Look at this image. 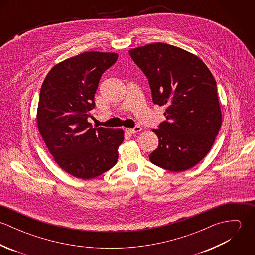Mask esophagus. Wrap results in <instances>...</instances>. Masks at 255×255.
Returning <instances> with one entry per match:
<instances>
[{
	"mask_svg": "<svg viewBox=\"0 0 255 255\" xmlns=\"http://www.w3.org/2000/svg\"><path fill=\"white\" fill-rule=\"evenodd\" d=\"M141 129H142V128H141L140 127L136 126V127H134L133 128H127L126 131L128 132V133H130V134H134V133H137V132L141 131Z\"/></svg>",
	"mask_w": 255,
	"mask_h": 255,
	"instance_id": "1",
	"label": "esophagus"
}]
</instances>
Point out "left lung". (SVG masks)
<instances>
[{
    "label": "left lung",
    "mask_w": 255,
    "mask_h": 255,
    "mask_svg": "<svg viewBox=\"0 0 255 255\" xmlns=\"http://www.w3.org/2000/svg\"><path fill=\"white\" fill-rule=\"evenodd\" d=\"M148 78L154 104L166 121L153 129L159 145L151 163L172 172L194 167L210 151L222 124L216 81L206 65L179 47L153 43L129 50Z\"/></svg>",
    "instance_id": "left-lung-1"
}]
</instances>
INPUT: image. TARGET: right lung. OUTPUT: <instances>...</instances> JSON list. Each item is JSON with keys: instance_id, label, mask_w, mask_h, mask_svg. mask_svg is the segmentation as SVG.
Instances as JSON below:
<instances>
[{"instance_id": "1", "label": "right lung", "mask_w": 255, "mask_h": 255, "mask_svg": "<svg viewBox=\"0 0 255 255\" xmlns=\"http://www.w3.org/2000/svg\"><path fill=\"white\" fill-rule=\"evenodd\" d=\"M117 53L85 52L56 65L43 81L37 126L56 163L77 179H94L113 168L122 129L93 128L87 119L102 73Z\"/></svg>"}]
</instances>
